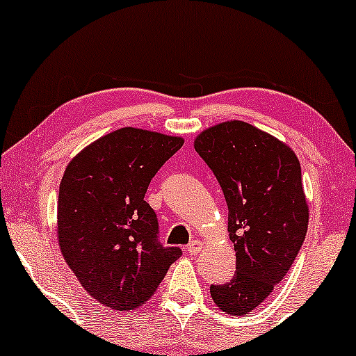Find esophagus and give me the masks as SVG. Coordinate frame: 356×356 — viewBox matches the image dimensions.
I'll return each instance as SVG.
<instances>
[{
    "label": "esophagus",
    "mask_w": 356,
    "mask_h": 356,
    "mask_svg": "<svg viewBox=\"0 0 356 356\" xmlns=\"http://www.w3.org/2000/svg\"><path fill=\"white\" fill-rule=\"evenodd\" d=\"M202 247H204V243H202L201 240H193L189 245H187V252H189L191 255H197V253L202 250Z\"/></svg>",
    "instance_id": "esophagus-1"
}]
</instances>
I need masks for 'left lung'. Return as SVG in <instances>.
Returning <instances> with one entry per match:
<instances>
[{"label":"left lung","instance_id":"obj_1","mask_svg":"<svg viewBox=\"0 0 356 356\" xmlns=\"http://www.w3.org/2000/svg\"><path fill=\"white\" fill-rule=\"evenodd\" d=\"M194 148L220 182L228 206L236 270L209 287L226 314L245 316L287 275L307 233L300 163L282 142L245 121H226L197 136Z\"/></svg>","mask_w":356,"mask_h":356}]
</instances>
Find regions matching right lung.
Instances as JSON below:
<instances>
[{"label":"right lung","mask_w":356,"mask_h":356,"mask_svg":"<svg viewBox=\"0 0 356 356\" xmlns=\"http://www.w3.org/2000/svg\"><path fill=\"white\" fill-rule=\"evenodd\" d=\"M184 145L179 136L120 128L70 160L58 187L62 255L83 287L115 311H134L157 291L182 250L159 241L145 201L160 167Z\"/></svg>","instance_id":"obj_1"}]
</instances>
